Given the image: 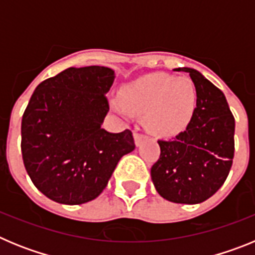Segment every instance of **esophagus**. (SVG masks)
<instances>
[{"label": "esophagus", "instance_id": "esophagus-1", "mask_svg": "<svg viewBox=\"0 0 255 255\" xmlns=\"http://www.w3.org/2000/svg\"><path fill=\"white\" fill-rule=\"evenodd\" d=\"M144 139H145V135L141 134V132H139L138 130H135V132H134V140H135V144H136V145H140L141 141H143Z\"/></svg>", "mask_w": 255, "mask_h": 255}]
</instances>
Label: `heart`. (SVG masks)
I'll use <instances>...</instances> for the list:
<instances>
[{"label":"heart","instance_id":"b5f03b06","mask_svg":"<svg viewBox=\"0 0 255 255\" xmlns=\"http://www.w3.org/2000/svg\"><path fill=\"white\" fill-rule=\"evenodd\" d=\"M119 114L143 117L145 129L158 136H173L188 128L197 107V89L189 78L152 74L121 91V102H112Z\"/></svg>","mask_w":255,"mask_h":255}]
</instances>
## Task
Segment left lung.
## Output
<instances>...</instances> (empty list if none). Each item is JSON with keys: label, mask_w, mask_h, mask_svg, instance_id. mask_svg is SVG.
Listing matches in <instances>:
<instances>
[{"label": "left lung", "mask_w": 255, "mask_h": 255, "mask_svg": "<svg viewBox=\"0 0 255 255\" xmlns=\"http://www.w3.org/2000/svg\"><path fill=\"white\" fill-rule=\"evenodd\" d=\"M189 73L197 89V107L186 130L158 140L161 154L150 168L155 190L173 203H202L224 185L233 166L235 119L226 97L199 71Z\"/></svg>", "instance_id": "8db88e82"}]
</instances>
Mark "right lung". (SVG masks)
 <instances>
[{
    "mask_svg": "<svg viewBox=\"0 0 255 255\" xmlns=\"http://www.w3.org/2000/svg\"><path fill=\"white\" fill-rule=\"evenodd\" d=\"M114 79L110 67H69L35 88L22 115L21 154L35 188L51 200L96 199L121 157L134 150L129 129H102Z\"/></svg>",
    "mask_w": 255,
    "mask_h": 255,
    "instance_id": "1",
    "label": "right lung"
}]
</instances>
